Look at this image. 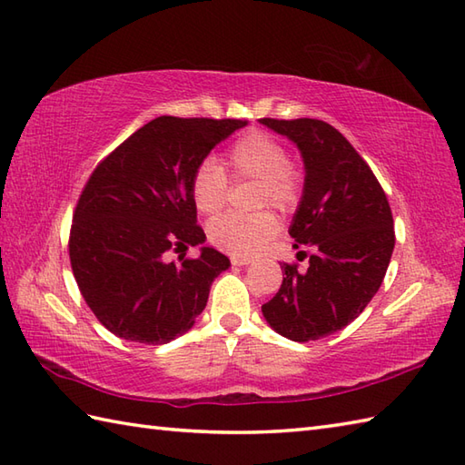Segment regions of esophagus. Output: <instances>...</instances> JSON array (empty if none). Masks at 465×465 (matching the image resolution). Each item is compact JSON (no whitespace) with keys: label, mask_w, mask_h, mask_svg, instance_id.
<instances>
[{"label":"esophagus","mask_w":465,"mask_h":465,"mask_svg":"<svg viewBox=\"0 0 465 465\" xmlns=\"http://www.w3.org/2000/svg\"><path fill=\"white\" fill-rule=\"evenodd\" d=\"M232 263L233 265H248L252 260L250 258H245V255H232Z\"/></svg>","instance_id":"34e87169"}]
</instances>
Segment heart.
<instances>
[{"instance_id": "b5f03b06", "label": "heart", "mask_w": 465, "mask_h": 465, "mask_svg": "<svg viewBox=\"0 0 465 465\" xmlns=\"http://www.w3.org/2000/svg\"><path fill=\"white\" fill-rule=\"evenodd\" d=\"M225 167L233 180L260 182L258 205H272L280 212H292L302 200V173L290 163L285 145L265 132H248L235 140L225 155ZM227 173L215 157H203L193 170L190 192L195 210L203 215L217 213L227 197ZM278 232V220L272 212L253 215L225 213L207 225V238L217 248L233 255L260 252Z\"/></svg>"}]
</instances>
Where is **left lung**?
Here are the masks:
<instances>
[{
  "mask_svg": "<svg viewBox=\"0 0 465 465\" xmlns=\"http://www.w3.org/2000/svg\"><path fill=\"white\" fill-rule=\"evenodd\" d=\"M260 122L302 152L303 195L290 235L298 258L310 255L305 272L282 265L285 278L262 312L283 338L320 340L351 323L378 293L396 245L391 210L378 177L333 125L310 117Z\"/></svg>",
  "mask_w": 465,
  "mask_h": 465,
  "instance_id": "obj_1",
  "label": "left lung"
}]
</instances>
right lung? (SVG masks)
I'll return each instance as SVG.
<instances>
[{
  "instance_id": "1",
  "label": "right lung",
  "mask_w": 465,
  "mask_h": 465,
  "mask_svg": "<svg viewBox=\"0 0 465 465\" xmlns=\"http://www.w3.org/2000/svg\"><path fill=\"white\" fill-rule=\"evenodd\" d=\"M242 120L162 115L140 127L92 172L74 212L69 262L85 303L117 338L162 345L185 333L230 260L165 253L200 245L193 170Z\"/></svg>"
}]
</instances>
